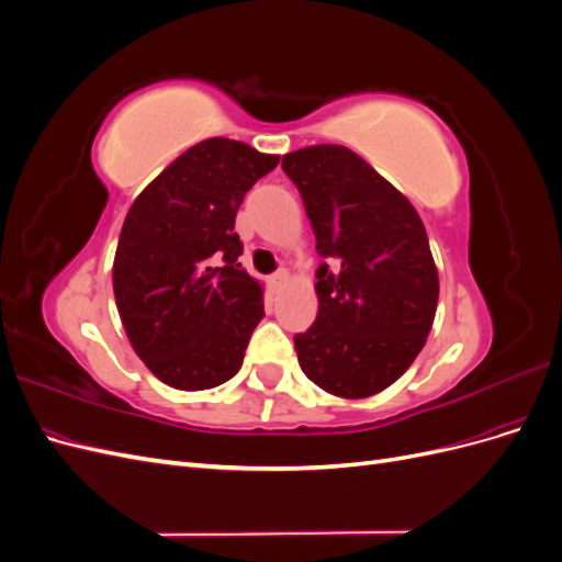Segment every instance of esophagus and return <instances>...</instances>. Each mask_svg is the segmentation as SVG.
<instances>
[{"instance_id":"esophagus-1","label":"esophagus","mask_w":562,"mask_h":562,"mask_svg":"<svg viewBox=\"0 0 562 562\" xmlns=\"http://www.w3.org/2000/svg\"><path fill=\"white\" fill-rule=\"evenodd\" d=\"M269 283H271V288H274V291H281V288L288 283V271H285V269H279L277 274H271Z\"/></svg>"}]
</instances>
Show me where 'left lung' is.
Returning a JSON list of instances; mask_svg holds the SVG:
<instances>
[{"label":"left lung","mask_w":562,"mask_h":562,"mask_svg":"<svg viewBox=\"0 0 562 562\" xmlns=\"http://www.w3.org/2000/svg\"><path fill=\"white\" fill-rule=\"evenodd\" d=\"M323 258L318 314L295 335L304 375L328 394L368 398L417 359L438 304V271L413 203L356 151L312 145L285 155Z\"/></svg>","instance_id":"left-lung-1"}]
</instances>
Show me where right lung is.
I'll use <instances>...</instances> for the list:
<instances>
[{"label": "right lung", "instance_id": "right-lung-1", "mask_svg": "<svg viewBox=\"0 0 562 562\" xmlns=\"http://www.w3.org/2000/svg\"><path fill=\"white\" fill-rule=\"evenodd\" d=\"M277 164L246 143L209 138L133 201L114 255V300L135 353L164 384L201 391L239 372L265 304L239 262L234 220Z\"/></svg>", "mask_w": 562, "mask_h": 562}]
</instances>
